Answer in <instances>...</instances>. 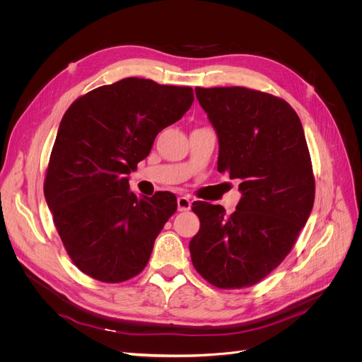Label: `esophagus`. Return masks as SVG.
<instances>
[{"instance_id": "34e87169", "label": "esophagus", "mask_w": 362, "mask_h": 362, "mask_svg": "<svg viewBox=\"0 0 362 362\" xmlns=\"http://www.w3.org/2000/svg\"><path fill=\"white\" fill-rule=\"evenodd\" d=\"M191 205H192V202H191V198H189V197H179L177 198V210L179 211H189V210H191Z\"/></svg>"}]
</instances>
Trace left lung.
I'll return each mask as SVG.
<instances>
[{
  "label": "left lung",
  "mask_w": 362,
  "mask_h": 362,
  "mask_svg": "<svg viewBox=\"0 0 362 362\" xmlns=\"http://www.w3.org/2000/svg\"><path fill=\"white\" fill-rule=\"evenodd\" d=\"M218 138L220 173L239 179L236 211L192 204L201 227L189 243L197 272L220 289L254 286L293 248L315 197L313 164L295 110L243 86L195 88Z\"/></svg>",
  "instance_id": "1"
}]
</instances>
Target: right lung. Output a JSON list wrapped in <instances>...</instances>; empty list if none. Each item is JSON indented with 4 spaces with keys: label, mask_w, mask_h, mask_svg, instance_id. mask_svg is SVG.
<instances>
[{
    "label": "right lung",
    "mask_w": 362,
    "mask_h": 362,
    "mask_svg": "<svg viewBox=\"0 0 362 362\" xmlns=\"http://www.w3.org/2000/svg\"><path fill=\"white\" fill-rule=\"evenodd\" d=\"M192 103L189 86L126 78L82 95L64 112L44 194L69 257L86 276L122 283L145 269L177 199L171 192L138 198L127 175Z\"/></svg>",
    "instance_id": "1"
}]
</instances>
